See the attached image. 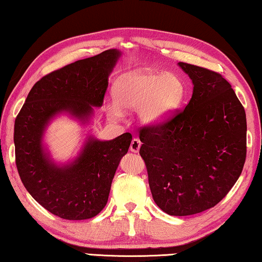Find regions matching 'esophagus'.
<instances>
[{
    "mask_svg": "<svg viewBox=\"0 0 262 262\" xmlns=\"http://www.w3.org/2000/svg\"><path fill=\"white\" fill-rule=\"evenodd\" d=\"M141 141L139 139H133L130 143V151L132 152H137L141 147Z\"/></svg>",
    "mask_w": 262,
    "mask_h": 262,
    "instance_id": "esophagus-1",
    "label": "esophagus"
}]
</instances>
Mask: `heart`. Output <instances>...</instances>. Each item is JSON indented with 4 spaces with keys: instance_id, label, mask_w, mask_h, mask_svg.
<instances>
[{
    "instance_id": "obj_1",
    "label": "heart",
    "mask_w": 262,
    "mask_h": 262,
    "mask_svg": "<svg viewBox=\"0 0 262 262\" xmlns=\"http://www.w3.org/2000/svg\"><path fill=\"white\" fill-rule=\"evenodd\" d=\"M185 92L184 82L172 73L125 75L113 88L117 104L126 110L140 108V118L145 123H157L170 117L183 103ZM110 114L118 117L121 111L112 106Z\"/></svg>"
}]
</instances>
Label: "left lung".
<instances>
[{
  "mask_svg": "<svg viewBox=\"0 0 262 262\" xmlns=\"http://www.w3.org/2000/svg\"><path fill=\"white\" fill-rule=\"evenodd\" d=\"M192 79L184 110L140 128L141 157L154 201L172 216L215 207L241 176L246 159V114L221 74L179 62Z\"/></svg>",
  "mask_w": 262,
  "mask_h": 262,
  "instance_id": "obj_1",
  "label": "left lung"
}]
</instances>
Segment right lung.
Listing matches in <instances>:
<instances>
[{
	"instance_id": "obj_1",
	"label": "right lung",
	"mask_w": 262,
	"mask_h": 262,
	"mask_svg": "<svg viewBox=\"0 0 262 262\" xmlns=\"http://www.w3.org/2000/svg\"><path fill=\"white\" fill-rule=\"evenodd\" d=\"M120 53L108 50L45 75L29 92L15 120L16 166L26 190L39 205L63 220L92 219L104 209L115 171L129 149L132 135L111 141L90 139L72 165L57 167L42 150L47 122L67 111L88 119L101 106Z\"/></svg>"
}]
</instances>
